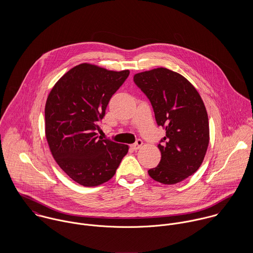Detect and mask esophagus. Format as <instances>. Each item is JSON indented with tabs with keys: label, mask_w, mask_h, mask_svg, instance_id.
Masks as SVG:
<instances>
[{
	"label": "esophagus",
	"mask_w": 253,
	"mask_h": 253,
	"mask_svg": "<svg viewBox=\"0 0 253 253\" xmlns=\"http://www.w3.org/2000/svg\"><path fill=\"white\" fill-rule=\"evenodd\" d=\"M142 145H143L142 140L138 139V140H136V142H135L134 144H132L130 146V148H131L133 151H136V150H138L139 148H141V146H142Z\"/></svg>",
	"instance_id": "34e87169"
}]
</instances>
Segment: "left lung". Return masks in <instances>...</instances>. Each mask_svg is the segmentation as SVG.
Segmentation results:
<instances>
[{
	"label": "left lung",
	"instance_id": "8db88e82",
	"mask_svg": "<svg viewBox=\"0 0 253 253\" xmlns=\"http://www.w3.org/2000/svg\"><path fill=\"white\" fill-rule=\"evenodd\" d=\"M133 81L150 100L158 126L166 129L158 145L161 162L148 173L163 184L179 183L199 169L209 147L204 101L186 78L167 68L135 74Z\"/></svg>",
	"mask_w": 253,
	"mask_h": 253
}]
</instances>
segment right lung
<instances>
[{
  "label": "right lung",
  "mask_w": 253,
  "mask_h": 253,
  "mask_svg": "<svg viewBox=\"0 0 253 253\" xmlns=\"http://www.w3.org/2000/svg\"><path fill=\"white\" fill-rule=\"evenodd\" d=\"M129 75L83 63L63 75L44 108L45 137L52 157L75 182L93 187L116 173L128 146L98 137V122L112 95Z\"/></svg>",
  "instance_id": "obj_1"
}]
</instances>
